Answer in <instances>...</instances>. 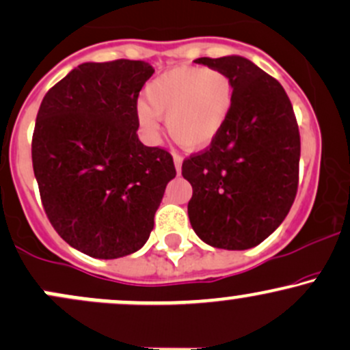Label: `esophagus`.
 I'll return each instance as SVG.
<instances>
[{"instance_id":"1","label":"esophagus","mask_w":350,"mask_h":350,"mask_svg":"<svg viewBox=\"0 0 350 350\" xmlns=\"http://www.w3.org/2000/svg\"><path fill=\"white\" fill-rule=\"evenodd\" d=\"M174 166H176V172L180 174V171H183V158L178 154H174Z\"/></svg>"}]
</instances>
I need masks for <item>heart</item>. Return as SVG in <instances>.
<instances>
[{
    "label": "heart",
    "instance_id": "b5f03b06",
    "mask_svg": "<svg viewBox=\"0 0 350 350\" xmlns=\"http://www.w3.org/2000/svg\"><path fill=\"white\" fill-rule=\"evenodd\" d=\"M144 98L135 116L150 142L158 139L159 118H166L167 133L176 143L200 151L215 142L230 118L235 83L224 70L179 66L151 80Z\"/></svg>",
    "mask_w": 350,
    "mask_h": 350
}]
</instances>
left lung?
Listing matches in <instances>:
<instances>
[{
  "label": "left lung",
  "instance_id": "left-lung-1",
  "mask_svg": "<svg viewBox=\"0 0 350 350\" xmlns=\"http://www.w3.org/2000/svg\"><path fill=\"white\" fill-rule=\"evenodd\" d=\"M235 83L228 122L206 151L183 163L192 186L191 226L202 242L247 250L270 237L295 202L299 130L284 88L240 55L199 57Z\"/></svg>",
  "mask_w": 350,
  "mask_h": 350
}]
</instances>
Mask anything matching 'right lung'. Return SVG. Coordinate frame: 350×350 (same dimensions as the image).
<instances>
[{
	"instance_id": "1",
	"label": "right lung",
	"mask_w": 350,
	"mask_h": 350,
	"mask_svg": "<svg viewBox=\"0 0 350 350\" xmlns=\"http://www.w3.org/2000/svg\"><path fill=\"white\" fill-rule=\"evenodd\" d=\"M152 74L143 60L80 64L39 107L33 167L44 211L70 247L94 258L138 252L176 178L170 152L136 135V102Z\"/></svg>"
}]
</instances>
